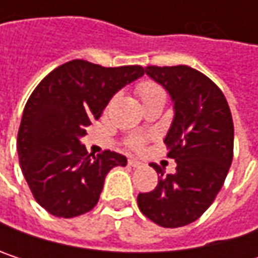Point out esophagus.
<instances>
[{"instance_id":"esophagus-1","label":"esophagus","mask_w":258,"mask_h":258,"mask_svg":"<svg viewBox=\"0 0 258 258\" xmlns=\"http://www.w3.org/2000/svg\"><path fill=\"white\" fill-rule=\"evenodd\" d=\"M128 164L131 166V167H140V164H142V163H140V161H137L136 158H130Z\"/></svg>"}]
</instances>
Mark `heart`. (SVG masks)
<instances>
[{
    "instance_id": "b5f03b06",
    "label": "heart",
    "mask_w": 258,
    "mask_h": 258,
    "mask_svg": "<svg viewBox=\"0 0 258 258\" xmlns=\"http://www.w3.org/2000/svg\"><path fill=\"white\" fill-rule=\"evenodd\" d=\"M137 91H139V95H140L142 100H145V98H148V97H152V95H157V94H163V91H161L157 85H154V83H151V82L140 83L139 88H137ZM140 145H142V139H140V137L131 139V146L137 148V146H140Z\"/></svg>"
}]
</instances>
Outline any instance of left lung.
Returning <instances> with one entry per match:
<instances>
[{
  "label": "left lung",
  "mask_w": 258,
  "mask_h": 258,
  "mask_svg": "<svg viewBox=\"0 0 258 258\" xmlns=\"http://www.w3.org/2000/svg\"><path fill=\"white\" fill-rule=\"evenodd\" d=\"M173 103V119L164 137L175 173L152 164L158 185L137 196L139 209L161 227L196 221L215 200L233 160V121L224 94L203 73L188 67H146Z\"/></svg>",
  "instance_id": "1"
}]
</instances>
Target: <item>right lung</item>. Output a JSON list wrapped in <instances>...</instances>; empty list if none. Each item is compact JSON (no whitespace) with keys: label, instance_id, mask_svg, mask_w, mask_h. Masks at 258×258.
Instances as JSON below:
<instances>
[{"label":"right lung","instance_id":"add662e5","mask_svg":"<svg viewBox=\"0 0 258 258\" xmlns=\"http://www.w3.org/2000/svg\"><path fill=\"white\" fill-rule=\"evenodd\" d=\"M140 66L106 69L75 59L43 79L26 101L18 155L37 203L59 218L89 212L98 202L106 175L127 166L121 154L86 152L80 139L112 97L143 76Z\"/></svg>","mask_w":258,"mask_h":258}]
</instances>
